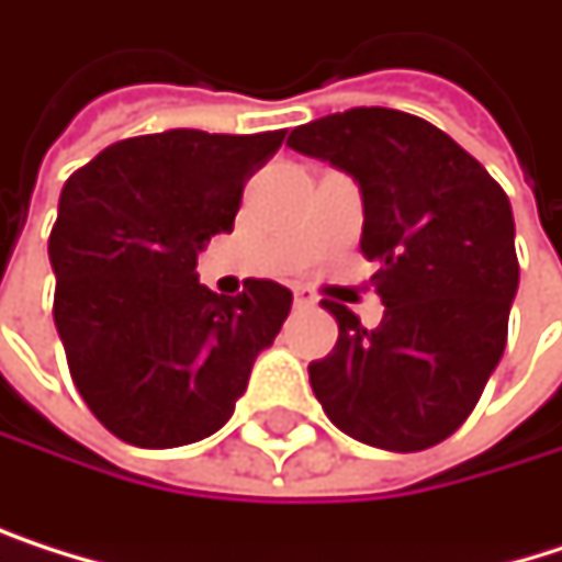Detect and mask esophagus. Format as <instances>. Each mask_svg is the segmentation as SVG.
<instances>
[{
    "mask_svg": "<svg viewBox=\"0 0 562 562\" xmlns=\"http://www.w3.org/2000/svg\"><path fill=\"white\" fill-rule=\"evenodd\" d=\"M294 304L311 307V304H314V294H311V291H304V288H294Z\"/></svg>",
    "mask_w": 562,
    "mask_h": 562,
    "instance_id": "34e87169",
    "label": "esophagus"
}]
</instances>
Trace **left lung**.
I'll use <instances>...</instances> for the list:
<instances>
[{"instance_id":"obj_1","label":"left lung","mask_w":562,"mask_h":562,"mask_svg":"<svg viewBox=\"0 0 562 562\" xmlns=\"http://www.w3.org/2000/svg\"><path fill=\"white\" fill-rule=\"evenodd\" d=\"M301 155L361 184V251L384 321L327 301L337 344L311 387L337 430L381 450H427L476 407L507 347L520 284L504 188L437 125L397 109H350L288 135Z\"/></svg>"}]
</instances>
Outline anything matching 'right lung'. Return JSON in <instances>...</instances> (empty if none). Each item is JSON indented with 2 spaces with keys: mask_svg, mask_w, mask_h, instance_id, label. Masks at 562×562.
I'll list each match as a JSON object with an SVG mask.
<instances>
[{
  "mask_svg": "<svg viewBox=\"0 0 562 562\" xmlns=\"http://www.w3.org/2000/svg\"><path fill=\"white\" fill-rule=\"evenodd\" d=\"M284 132L171 128L109 145L65 181L48 238L52 317L89 411L125 443L181 447L235 414L291 291H207L198 251L235 228L245 181Z\"/></svg>",
  "mask_w": 562,
  "mask_h": 562,
  "instance_id": "obj_1",
  "label": "right lung"
}]
</instances>
